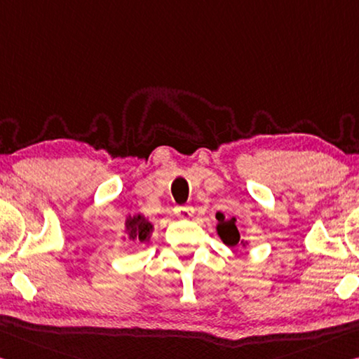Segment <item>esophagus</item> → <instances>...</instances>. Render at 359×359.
<instances>
[{"label":"esophagus","mask_w":359,"mask_h":359,"mask_svg":"<svg viewBox=\"0 0 359 359\" xmlns=\"http://www.w3.org/2000/svg\"><path fill=\"white\" fill-rule=\"evenodd\" d=\"M174 214L182 220H190L193 217V214H195V209L191 206H175Z\"/></svg>","instance_id":"34e87169"}]
</instances>
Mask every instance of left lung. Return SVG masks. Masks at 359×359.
<instances>
[{"instance_id": "left-lung-1", "label": "left lung", "mask_w": 359, "mask_h": 359, "mask_svg": "<svg viewBox=\"0 0 359 359\" xmlns=\"http://www.w3.org/2000/svg\"><path fill=\"white\" fill-rule=\"evenodd\" d=\"M215 219H217V225H215V231H217L219 238L222 243L229 248H235L240 244L241 248L246 249L249 246V243L246 240H243L240 236V231H238L236 226V219H226L224 212H217L215 214Z\"/></svg>"}]
</instances>
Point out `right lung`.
Instances as JSON below:
<instances>
[{
	"label": "right lung",
	"instance_id": "1",
	"mask_svg": "<svg viewBox=\"0 0 359 359\" xmlns=\"http://www.w3.org/2000/svg\"><path fill=\"white\" fill-rule=\"evenodd\" d=\"M153 230H155V226H153L149 217H145L144 214H129L126 220H124V236H121V240L149 243L153 235Z\"/></svg>",
	"mask_w": 359,
	"mask_h": 359
}]
</instances>
